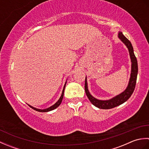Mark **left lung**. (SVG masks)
<instances>
[{
    "mask_svg": "<svg viewBox=\"0 0 149 149\" xmlns=\"http://www.w3.org/2000/svg\"><path fill=\"white\" fill-rule=\"evenodd\" d=\"M118 38L122 42L125 44V45L127 47L128 49L129 56H130L131 61V75L130 79H129V81L127 88L126 89L120 93L118 95L114 97L111 99L109 100H99L95 98L91 95L90 93L89 90H88V83H87V78L86 77L85 79V92H86V95L91 104L96 106L98 108L100 109H111L113 107H115L118 106L120 104L124 103L126 102L133 93L134 90V88L136 86V79H137V75H138V62L134 54V50L133 47L132 46V44L130 42L127 38H126L121 31L118 32Z\"/></svg>",
    "mask_w": 149,
    "mask_h": 149,
    "instance_id": "1",
    "label": "left lung"
}]
</instances>
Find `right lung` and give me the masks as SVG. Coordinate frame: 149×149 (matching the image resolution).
I'll list each match as a JSON object with an SVG mask.
<instances>
[{
	"label": "right lung",
	"mask_w": 149,
	"mask_h": 149,
	"mask_svg": "<svg viewBox=\"0 0 149 149\" xmlns=\"http://www.w3.org/2000/svg\"><path fill=\"white\" fill-rule=\"evenodd\" d=\"M66 82H67V80L65 82V84L64 85V87H63V91H62V93H61V97H60V98L59 99V100L57 101V102L54 104V105L51 106L50 107H48V108H46V109H38V108H36V107H34L33 106H31V105H29L31 108H33V109L37 111H39V112H48V111H52V110H54L56 108H57L60 104H61V102H62V100H63V95H64V91H65V86H66Z\"/></svg>",
	"instance_id": "right-lung-1"
}]
</instances>
